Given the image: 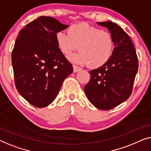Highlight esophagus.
I'll return each instance as SVG.
<instances>
[{
  "label": "esophagus",
  "mask_w": 151,
  "mask_h": 151,
  "mask_svg": "<svg viewBox=\"0 0 151 151\" xmlns=\"http://www.w3.org/2000/svg\"><path fill=\"white\" fill-rule=\"evenodd\" d=\"M81 70V68L80 67L77 66V65H73V71H74V73H77V72L80 71Z\"/></svg>",
  "instance_id": "obj_1"
}]
</instances>
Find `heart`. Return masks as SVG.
<instances>
[{"mask_svg": "<svg viewBox=\"0 0 151 151\" xmlns=\"http://www.w3.org/2000/svg\"><path fill=\"white\" fill-rule=\"evenodd\" d=\"M57 46L63 54L68 55L77 49L80 52L70 55L69 59L91 68H99L111 58L114 50V42L111 33L88 23L71 25L68 33L59 31L56 33Z\"/></svg>", "mask_w": 151, "mask_h": 151, "instance_id": "obj_1", "label": "heart"}]
</instances>
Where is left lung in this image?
Returning <instances> with one entry per match:
<instances>
[{
  "label": "left lung",
  "mask_w": 151,
  "mask_h": 151,
  "mask_svg": "<svg viewBox=\"0 0 151 151\" xmlns=\"http://www.w3.org/2000/svg\"><path fill=\"white\" fill-rule=\"evenodd\" d=\"M106 27L114 42L113 55L105 64L90 71L84 90L89 101L99 109L116 107L130 96L138 70L134 46L127 33L111 21L97 22Z\"/></svg>",
  "instance_id": "8db88e82"
}]
</instances>
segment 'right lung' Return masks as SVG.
<instances>
[{
    "label": "right lung",
    "mask_w": 151,
    "mask_h": 151,
    "mask_svg": "<svg viewBox=\"0 0 151 151\" xmlns=\"http://www.w3.org/2000/svg\"><path fill=\"white\" fill-rule=\"evenodd\" d=\"M69 26L40 16L19 32L12 54L15 84L21 96L35 107L52 103L73 65L60 51L56 33Z\"/></svg>",
    "instance_id": "obj_1"
}]
</instances>
